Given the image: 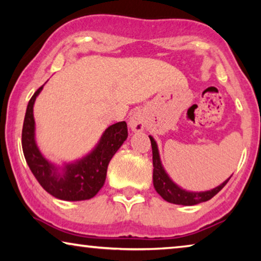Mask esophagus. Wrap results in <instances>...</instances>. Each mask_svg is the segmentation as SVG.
Instances as JSON below:
<instances>
[{
    "mask_svg": "<svg viewBox=\"0 0 261 261\" xmlns=\"http://www.w3.org/2000/svg\"><path fill=\"white\" fill-rule=\"evenodd\" d=\"M146 122H147V119H146L145 113L141 112V110H138V112H135L130 116L129 127L134 133H139V132H142L145 129Z\"/></svg>",
    "mask_w": 261,
    "mask_h": 261,
    "instance_id": "34e87169",
    "label": "esophagus"
}]
</instances>
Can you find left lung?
I'll list each match as a JSON object with an SVG mask.
<instances>
[{
	"instance_id": "left-lung-1",
	"label": "left lung",
	"mask_w": 261,
	"mask_h": 261,
	"mask_svg": "<svg viewBox=\"0 0 261 261\" xmlns=\"http://www.w3.org/2000/svg\"><path fill=\"white\" fill-rule=\"evenodd\" d=\"M149 140L152 145L153 153V185H154L155 191L165 199L166 202L173 203V204L180 205H196L198 203L206 202L210 198H213L217 192L222 190V188L228 183L230 177L227 180H224L219 187L206 191H188L185 189L180 188L179 185L174 183L172 178L169 176L166 170L164 169L162 159H160L158 145L154 138L149 135Z\"/></svg>"
}]
</instances>
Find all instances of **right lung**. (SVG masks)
Instances as JSON below:
<instances>
[{"instance_id":"obj_1","label":"right lung","mask_w":261,"mask_h":261,"mask_svg":"<svg viewBox=\"0 0 261 261\" xmlns=\"http://www.w3.org/2000/svg\"><path fill=\"white\" fill-rule=\"evenodd\" d=\"M44 85L32 96L24 115L22 127L24 159L39 184L53 197L72 202L90 199L105 185L109 162L126 141L127 123L122 121L109 126L103 132L95 147L81 159L57 165L45 158L35 140L33 107Z\"/></svg>"}]
</instances>
